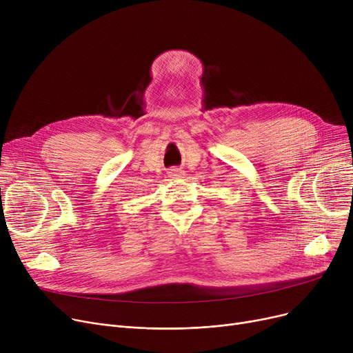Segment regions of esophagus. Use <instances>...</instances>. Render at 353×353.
<instances>
[{
	"label": "esophagus",
	"instance_id": "34e87169",
	"mask_svg": "<svg viewBox=\"0 0 353 353\" xmlns=\"http://www.w3.org/2000/svg\"><path fill=\"white\" fill-rule=\"evenodd\" d=\"M184 176V172L181 170V169H170V172H169V177H172V179H180V177H183Z\"/></svg>",
	"mask_w": 353,
	"mask_h": 353
}]
</instances>
